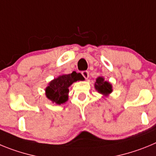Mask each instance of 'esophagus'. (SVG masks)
Listing matches in <instances>:
<instances>
[{
    "instance_id": "obj_1",
    "label": "esophagus",
    "mask_w": 156,
    "mask_h": 156,
    "mask_svg": "<svg viewBox=\"0 0 156 156\" xmlns=\"http://www.w3.org/2000/svg\"><path fill=\"white\" fill-rule=\"evenodd\" d=\"M82 75H83V76L84 77L85 79H87L88 77H89V73H88L87 71H83Z\"/></svg>"
}]
</instances>
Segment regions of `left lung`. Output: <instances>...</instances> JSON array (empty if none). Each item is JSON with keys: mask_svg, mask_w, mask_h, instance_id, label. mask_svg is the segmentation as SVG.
I'll use <instances>...</instances> for the list:
<instances>
[{"mask_svg": "<svg viewBox=\"0 0 156 156\" xmlns=\"http://www.w3.org/2000/svg\"><path fill=\"white\" fill-rule=\"evenodd\" d=\"M94 87L98 93L101 94L104 96H108L112 92V87L108 81H105L102 76H99L96 79Z\"/></svg>", "mask_w": 156, "mask_h": 156, "instance_id": "obj_1", "label": "left lung"}]
</instances>
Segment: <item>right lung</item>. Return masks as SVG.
Masks as SVG:
<instances>
[{
	"instance_id": "right-lung-1",
	"label": "right lung",
	"mask_w": 156,
	"mask_h": 156,
	"mask_svg": "<svg viewBox=\"0 0 156 156\" xmlns=\"http://www.w3.org/2000/svg\"><path fill=\"white\" fill-rule=\"evenodd\" d=\"M83 80H84L83 76L76 72L59 76L48 83V86L45 89L46 97L53 103L57 105L63 104L68 101L69 87L73 84V83Z\"/></svg>"
}]
</instances>
